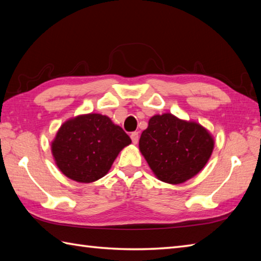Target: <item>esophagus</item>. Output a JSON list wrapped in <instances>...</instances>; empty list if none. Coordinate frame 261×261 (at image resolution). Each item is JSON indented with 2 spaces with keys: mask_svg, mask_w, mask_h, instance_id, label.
<instances>
[{
  "mask_svg": "<svg viewBox=\"0 0 261 261\" xmlns=\"http://www.w3.org/2000/svg\"><path fill=\"white\" fill-rule=\"evenodd\" d=\"M130 137H131L132 142H134L135 145H137L138 141H139V134H138V132H132Z\"/></svg>",
  "mask_w": 261,
  "mask_h": 261,
  "instance_id": "34e87169",
  "label": "esophagus"
}]
</instances>
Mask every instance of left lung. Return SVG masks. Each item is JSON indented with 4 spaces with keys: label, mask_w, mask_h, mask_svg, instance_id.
Listing matches in <instances>:
<instances>
[{
    "label": "left lung",
    "mask_w": 261,
    "mask_h": 261,
    "mask_svg": "<svg viewBox=\"0 0 261 261\" xmlns=\"http://www.w3.org/2000/svg\"><path fill=\"white\" fill-rule=\"evenodd\" d=\"M139 149L159 180L182 184L201 171L214 149V138L196 121L156 114L142 132Z\"/></svg>",
    "instance_id": "obj_1"
}]
</instances>
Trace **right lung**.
I'll return each instance as SVG.
<instances>
[{"label": "right lung", "instance_id": "add662e5", "mask_svg": "<svg viewBox=\"0 0 261 261\" xmlns=\"http://www.w3.org/2000/svg\"><path fill=\"white\" fill-rule=\"evenodd\" d=\"M130 137L109 116L87 113L60 125L51 142L55 163L69 179L93 182L109 173Z\"/></svg>", "mask_w": 261, "mask_h": 261}]
</instances>
